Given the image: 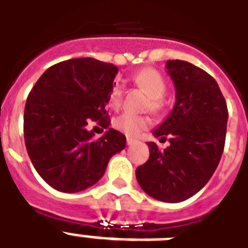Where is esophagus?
Masks as SVG:
<instances>
[{
    "mask_svg": "<svg viewBox=\"0 0 248 248\" xmlns=\"http://www.w3.org/2000/svg\"><path fill=\"white\" fill-rule=\"evenodd\" d=\"M134 143H135V140L132 139V138H127V145H132Z\"/></svg>",
    "mask_w": 248,
    "mask_h": 248,
    "instance_id": "obj_1",
    "label": "esophagus"
}]
</instances>
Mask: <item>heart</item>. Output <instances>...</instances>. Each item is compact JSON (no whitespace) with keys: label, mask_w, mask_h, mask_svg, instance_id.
I'll list each match as a JSON object with an SVG mask.
<instances>
[{"label":"heart","mask_w":248,"mask_h":248,"mask_svg":"<svg viewBox=\"0 0 248 248\" xmlns=\"http://www.w3.org/2000/svg\"><path fill=\"white\" fill-rule=\"evenodd\" d=\"M134 82L152 97V110L158 112L159 109L162 108V96L167 90V85H166L162 75L153 68H147V69L140 71L134 77ZM122 96H124V87L121 83H114L109 93V107L113 109L120 108L121 103H122ZM149 124H151V120L148 117L136 116L132 113H124L113 120V127L118 131L124 132V135L131 136V138L139 136L140 132L145 130Z\"/></svg>","instance_id":"1"}]
</instances>
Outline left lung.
<instances>
[{"mask_svg":"<svg viewBox=\"0 0 248 248\" xmlns=\"http://www.w3.org/2000/svg\"><path fill=\"white\" fill-rule=\"evenodd\" d=\"M176 101L153 131L170 145L149 141V159L136 169V180L155 200L177 203L198 193L215 172L225 144L227 101L207 72L184 62H166Z\"/></svg>","mask_w":248,"mask_h":248,"instance_id":"1","label":"left lung"}]
</instances>
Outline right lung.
<instances>
[{"label":"right lung","mask_w":248,"mask_h":248,"mask_svg":"<svg viewBox=\"0 0 248 248\" xmlns=\"http://www.w3.org/2000/svg\"><path fill=\"white\" fill-rule=\"evenodd\" d=\"M118 68L93 58L52 65L29 93L24 109L27 152L40 176L56 190L76 193L100 180L126 136L109 127L107 104ZM108 128L93 140L85 126Z\"/></svg>","instance_id":"1"}]
</instances>
